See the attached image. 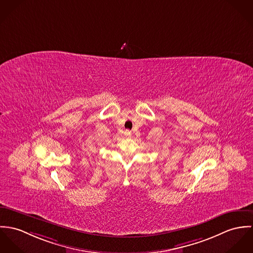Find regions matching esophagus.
Here are the masks:
<instances>
[{
    "label": "esophagus",
    "mask_w": 253,
    "mask_h": 253,
    "mask_svg": "<svg viewBox=\"0 0 253 253\" xmlns=\"http://www.w3.org/2000/svg\"><path fill=\"white\" fill-rule=\"evenodd\" d=\"M126 133H127V135H128V136H130V132H129V131H127Z\"/></svg>",
    "instance_id": "obj_1"
}]
</instances>
